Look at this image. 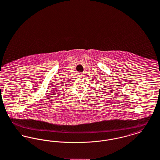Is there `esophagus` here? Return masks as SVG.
Listing matches in <instances>:
<instances>
[{
	"label": "esophagus",
	"mask_w": 160,
	"mask_h": 160,
	"mask_svg": "<svg viewBox=\"0 0 160 160\" xmlns=\"http://www.w3.org/2000/svg\"><path fill=\"white\" fill-rule=\"evenodd\" d=\"M82 76H83L82 74H80V77H82Z\"/></svg>",
	"instance_id": "esophagus-1"
}]
</instances>
